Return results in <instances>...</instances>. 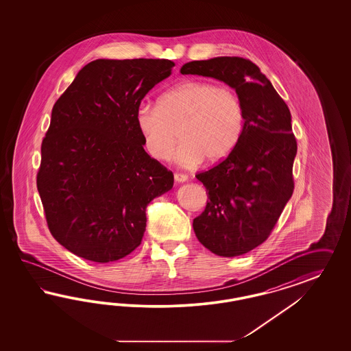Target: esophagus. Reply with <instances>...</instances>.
<instances>
[{
  "label": "esophagus",
  "instance_id": "obj_1",
  "mask_svg": "<svg viewBox=\"0 0 351 351\" xmlns=\"http://www.w3.org/2000/svg\"><path fill=\"white\" fill-rule=\"evenodd\" d=\"M175 180L178 181V182H185V181L188 180V175H185V173H175Z\"/></svg>",
  "mask_w": 351,
  "mask_h": 351
}]
</instances>
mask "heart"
Returning <instances> with one entry per match:
<instances>
[{"label":"heart","mask_w":351,"mask_h":351,"mask_svg":"<svg viewBox=\"0 0 351 351\" xmlns=\"http://www.w3.org/2000/svg\"><path fill=\"white\" fill-rule=\"evenodd\" d=\"M135 123L156 160H170L180 132L175 160L191 167L204 158L216 163L230 156L243 135L245 109L230 87L186 80L165 91L158 104L140 103Z\"/></svg>","instance_id":"b5f03b06"}]
</instances>
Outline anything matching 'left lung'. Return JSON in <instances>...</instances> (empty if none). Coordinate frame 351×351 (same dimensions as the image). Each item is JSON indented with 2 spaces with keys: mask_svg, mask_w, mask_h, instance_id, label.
<instances>
[{
  "mask_svg": "<svg viewBox=\"0 0 351 351\" xmlns=\"http://www.w3.org/2000/svg\"><path fill=\"white\" fill-rule=\"evenodd\" d=\"M180 72L223 81L242 100L245 130L237 148L195 175L208 201L193 229L215 255H243L265 242L293 193L298 143L291 112L260 68L245 58L189 62Z\"/></svg>",
  "mask_w": 351,
  "mask_h": 351,
  "instance_id": "8db88e82",
  "label": "left lung"
}]
</instances>
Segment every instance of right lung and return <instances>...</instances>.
<instances>
[{
	"label": "right lung",
	"instance_id": "right-lung-1",
	"mask_svg": "<svg viewBox=\"0 0 351 351\" xmlns=\"http://www.w3.org/2000/svg\"><path fill=\"white\" fill-rule=\"evenodd\" d=\"M167 59H97L51 112L37 189L50 233L72 254L110 263L141 243L145 210L173 173L144 150L136 108L171 75Z\"/></svg>",
	"mask_w": 351,
	"mask_h": 351
}]
</instances>
